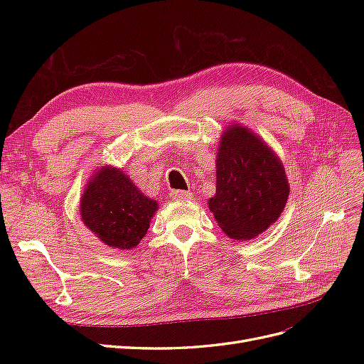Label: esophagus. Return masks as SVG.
<instances>
[{
	"mask_svg": "<svg viewBox=\"0 0 364 364\" xmlns=\"http://www.w3.org/2000/svg\"><path fill=\"white\" fill-rule=\"evenodd\" d=\"M170 197L174 200H188L193 197V194L190 191H181V190H173L170 193Z\"/></svg>",
	"mask_w": 364,
	"mask_h": 364,
	"instance_id": "obj_1",
	"label": "esophagus"
}]
</instances>
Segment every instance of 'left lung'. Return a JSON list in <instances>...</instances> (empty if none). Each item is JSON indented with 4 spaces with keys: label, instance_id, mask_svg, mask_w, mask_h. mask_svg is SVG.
I'll list each match as a JSON object with an SVG mask.
<instances>
[{
    "label": "left lung",
    "instance_id": "1",
    "mask_svg": "<svg viewBox=\"0 0 364 364\" xmlns=\"http://www.w3.org/2000/svg\"><path fill=\"white\" fill-rule=\"evenodd\" d=\"M215 168V196L209 199V209L226 235L250 240L277 222L290 188L269 146L235 124L220 142Z\"/></svg>",
    "mask_w": 364,
    "mask_h": 364
}]
</instances>
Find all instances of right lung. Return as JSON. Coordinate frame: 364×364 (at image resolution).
Instances as JSON below:
<instances>
[{
	"label": "right lung",
	"mask_w": 364,
	"mask_h": 364,
	"mask_svg": "<svg viewBox=\"0 0 364 364\" xmlns=\"http://www.w3.org/2000/svg\"><path fill=\"white\" fill-rule=\"evenodd\" d=\"M158 203L142 194L123 171L103 167L86 186L80 214L87 229L105 245L135 247L147 234Z\"/></svg>",
	"instance_id": "add662e5"
}]
</instances>
